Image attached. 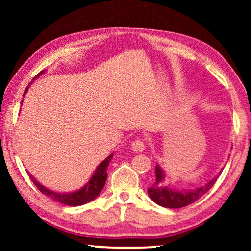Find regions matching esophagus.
<instances>
[{
  "label": "esophagus",
  "instance_id": "obj_1",
  "mask_svg": "<svg viewBox=\"0 0 251 251\" xmlns=\"http://www.w3.org/2000/svg\"><path fill=\"white\" fill-rule=\"evenodd\" d=\"M131 150L136 153H142L145 150V144H144L143 140L137 139L131 144Z\"/></svg>",
  "mask_w": 251,
  "mask_h": 251
}]
</instances>
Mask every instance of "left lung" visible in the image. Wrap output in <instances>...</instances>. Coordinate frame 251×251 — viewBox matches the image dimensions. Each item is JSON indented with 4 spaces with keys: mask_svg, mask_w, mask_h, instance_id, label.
<instances>
[{
    "mask_svg": "<svg viewBox=\"0 0 251 251\" xmlns=\"http://www.w3.org/2000/svg\"><path fill=\"white\" fill-rule=\"evenodd\" d=\"M221 173L222 171H219L207 184L195 188V190H177V188L171 187L170 185L164 184V181H166V171L161 168L160 164H156L155 181L147 190V193H149V197L161 207L171 209L183 208L198 201L201 197H203L214 186Z\"/></svg>",
    "mask_w": 251,
    "mask_h": 251,
    "instance_id": "8db88e82",
    "label": "left lung"
}]
</instances>
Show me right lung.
<instances>
[{
    "label": "right lung",
    "instance_id": "obj_1",
    "mask_svg": "<svg viewBox=\"0 0 251 251\" xmlns=\"http://www.w3.org/2000/svg\"><path fill=\"white\" fill-rule=\"evenodd\" d=\"M44 72L46 71H42L40 74L36 75L35 78H33V81L30 82L28 87L26 88L25 92H24V96L27 94L30 84H32L36 78H39L41 75L44 74ZM112 157H113V153L109 154L104 161H101V162L98 164V167L96 168L94 173H92L91 177L89 178L87 184H84L80 190H75L73 192H66V193L50 190V188H48L44 186V185L41 184L40 181H37L36 178L34 177L33 175H30L29 173L28 174H29L30 179H32L33 183L35 184V186L39 188L44 195L51 198L54 201L59 202V203L71 205V207H77V205L85 204L88 203V202L95 200V199L100 194L102 187H104V185L106 183V179H107V168H108L109 162H111Z\"/></svg>",
    "mask_w": 251,
    "mask_h": 251
}]
</instances>
